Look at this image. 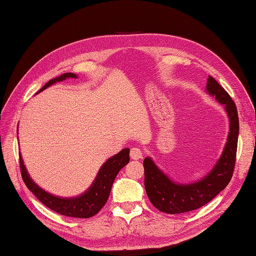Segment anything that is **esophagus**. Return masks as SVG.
<instances>
[{
    "instance_id": "esophagus-1",
    "label": "esophagus",
    "mask_w": 256,
    "mask_h": 256,
    "mask_svg": "<svg viewBox=\"0 0 256 256\" xmlns=\"http://www.w3.org/2000/svg\"><path fill=\"white\" fill-rule=\"evenodd\" d=\"M130 157L134 160H138L143 157V152L140 148L134 147V148H131V150H130Z\"/></svg>"
}]
</instances>
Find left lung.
Segmentation results:
<instances>
[{"label": "left lung", "mask_w": 256, "mask_h": 256, "mask_svg": "<svg viewBox=\"0 0 256 256\" xmlns=\"http://www.w3.org/2000/svg\"><path fill=\"white\" fill-rule=\"evenodd\" d=\"M206 92L224 106L228 114L230 129L226 145L210 171L203 178L190 184L174 182L150 157L144 159V186L147 196L162 212L174 214L196 210L218 196L233 175L239 132L237 108L226 90L210 76L207 79Z\"/></svg>", "instance_id": "left-lung-1"}]
</instances>
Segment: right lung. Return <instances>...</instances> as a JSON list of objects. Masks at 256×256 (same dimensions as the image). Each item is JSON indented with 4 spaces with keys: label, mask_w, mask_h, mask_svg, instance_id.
<instances>
[{
    "label": "right lung",
    "mask_w": 256,
    "mask_h": 256,
    "mask_svg": "<svg viewBox=\"0 0 256 256\" xmlns=\"http://www.w3.org/2000/svg\"><path fill=\"white\" fill-rule=\"evenodd\" d=\"M70 78L78 79V76L72 72L63 74L62 76H58V78H54L46 83L36 94L44 90L46 88H48L53 84ZM129 152V148H124L118 154H115L114 156L108 159L102 166V168H99L94 182H92L88 189H86L83 193H81L80 196H76L63 198L54 196L42 189V187H40V186L30 178L24 166V162H23L21 154H19L22 180L26 184L28 190L32 191L33 194L40 200L44 205L52 209L53 212L67 216H74V218H90V216H95L106 203V200L110 196L113 182L115 180V177L118 176V172L124 166L128 164L130 159Z\"/></svg>",
    "instance_id": "obj_1"
}]
</instances>
